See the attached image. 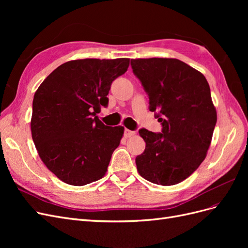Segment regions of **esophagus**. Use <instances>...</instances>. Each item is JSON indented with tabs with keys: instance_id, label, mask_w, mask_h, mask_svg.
<instances>
[{
	"instance_id": "34e87169",
	"label": "esophagus",
	"mask_w": 248,
	"mask_h": 248,
	"mask_svg": "<svg viewBox=\"0 0 248 248\" xmlns=\"http://www.w3.org/2000/svg\"><path fill=\"white\" fill-rule=\"evenodd\" d=\"M134 134H136V131H132V130H129V129L124 130V137L125 138H131V137L134 136Z\"/></svg>"
}]
</instances>
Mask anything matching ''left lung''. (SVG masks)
I'll use <instances>...</instances> for the list:
<instances>
[{"label": "left lung", "instance_id": "obj_1", "mask_svg": "<svg viewBox=\"0 0 248 248\" xmlns=\"http://www.w3.org/2000/svg\"><path fill=\"white\" fill-rule=\"evenodd\" d=\"M133 73L157 111L162 132L140 129L146 142L136 158L139 174L154 184L175 185L204 161L217 121L204 74L171 58L131 59Z\"/></svg>", "mask_w": 248, "mask_h": 248}]
</instances>
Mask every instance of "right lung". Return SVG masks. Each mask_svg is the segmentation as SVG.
I'll return each instance as SVG.
<instances>
[{"label":"right lung","mask_w":248,"mask_h":248,"mask_svg":"<svg viewBox=\"0 0 248 248\" xmlns=\"http://www.w3.org/2000/svg\"><path fill=\"white\" fill-rule=\"evenodd\" d=\"M128 66L127 58L73 60L37 89L32 139L43 163L61 181L82 186L106 175L124 127L106 126L97 114L108 106L111 82Z\"/></svg>","instance_id":"right-lung-1"}]
</instances>
